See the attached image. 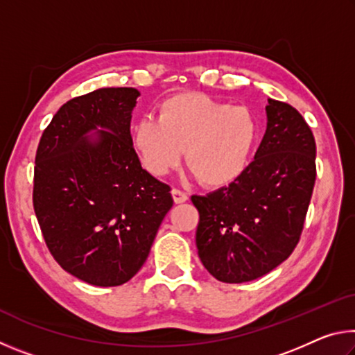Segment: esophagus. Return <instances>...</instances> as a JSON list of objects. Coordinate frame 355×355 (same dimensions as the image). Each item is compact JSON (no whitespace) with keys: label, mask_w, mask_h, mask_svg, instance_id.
Listing matches in <instances>:
<instances>
[{"label":"esophagus","mask_w":355,"mask_h":355,"mask_svg":"<svg viewBox=\"0 0 355 355\" xmlns=\"http://www.w3.org/2000/svg\"><path fill=\"white\" fill-rule=\"evenodd\" d=\"M172 197H173V202H175V203H183V202L188 200V194H186V192H183V191H180V189H172Z\"/></svg>","instance_id":"34e87169"}]
</instances>
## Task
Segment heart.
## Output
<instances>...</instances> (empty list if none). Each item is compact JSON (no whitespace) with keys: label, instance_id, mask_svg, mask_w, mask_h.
Returning <instances> with one entry per match:
<instances>
[{"label":"heart","instance_id":"b5f03b06","mask_svg":"<svg viewBox=\"0 0 355 355\" xmlns=\"http://www.w3.org/2000/svg\"><path fill=\"white\" fill-rule=\"evenodd\" d=\"M257 136L258 125L249 107L203 94H177L159 105L158 117L137 120L131 144L153 175L175 169L184 155L186 166L202 184L222 188L241 177Z\"/></svg>","mask_w":355,"mask_h":355}]
</instances>
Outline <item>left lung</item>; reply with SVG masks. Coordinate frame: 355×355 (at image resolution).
I'll use <instances>...</instances> for the list:
<instances>
[{
    "instance_id": "left-lung-1",
    "label": "left lung",
    "mask_w": 355,
    "mask_h": 355,
    "mask_svg": "<svg viewBox=\"0 0 355 355\" xmlns=\"http://www.w3.org/2000/svg\"><path fill=\"white\" fill-rule=\"evenodd\" d=\"M266 131L241 177L192 196L199 258L214 279L243 284L272 271L296 248L313 192L315 137L288 103L268 98Z\"/></svg>"
}]
</instances>
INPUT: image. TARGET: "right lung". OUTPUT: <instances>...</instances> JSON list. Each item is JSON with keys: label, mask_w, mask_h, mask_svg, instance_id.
<instances>
[{"label": "right lung", "mask_w": 355, "mask_h": 355, "mask_svg": "<svg viewBox=\"0 0 355 355\" xmlns=\"http://www.w3.org/2000/svg\"><path fill=\"white\" fill-rule=\"evenodd\" d=\"M141 92L103 87L59 107L40 137L34 211L64 271L117 286L139 271L173 205L171 188L142 169L131 144Z\"/></svg>", "instance_id": "right-lung-1"}]
</instances>
